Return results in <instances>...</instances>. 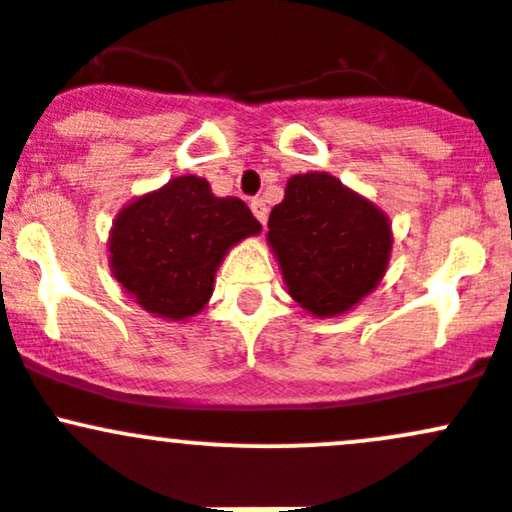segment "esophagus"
<instances>
[{"instance_id": "obj_1", "label": "esophagus", "mask_w": 512, "mask_h": 512, "mask_svg": "<svg viewBox=\"0 0 512 512\" xmlns=\"http://www.w3.org/2000/svg\"><path fill=\"white\" fill-rule=\"evenodd\" d=\"M250 208H252V213H255V218L260 220L262 225H267V203L262 198H255L250 203Z\"/></svg>"}]
</instances>
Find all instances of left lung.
<instances>
[{
    "label": "left lung",
    "instance_id": "left-lung-1",
    "mask_svg": "<svg viewBox=\"0 0 512 512\" xmlns=\"http://www.w3.org/2000/svg\"><path fill=\"white\" fill-rule=\"evenodd\" d=\"M267 227L289 294L314 317L359 304L384 277L394 245L384 210L329 173L292 175Z\"/></svg>",
    "mask_w": 512,
    "mask_h": 512
}]
</instances>
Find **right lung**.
I'll use <instances>...</instances> for the list:
<instances>
[{"label": "right lung", "mask_w": 512, "mask_h": 512, "mask_svg": "<svg viewBox=\"0 0 512 512\" xmlns=\"http://www.w3.org/2000/svg\"><path fill=\"white\" fill-rule=\"evenodd\" d=\"M262 225L240 198H218L198 175H180L116 215L111 272L146 312L183 322L208 304L225 252Z\"/></svg>", "instance_id": "right-lung-1"}]
</instances>
